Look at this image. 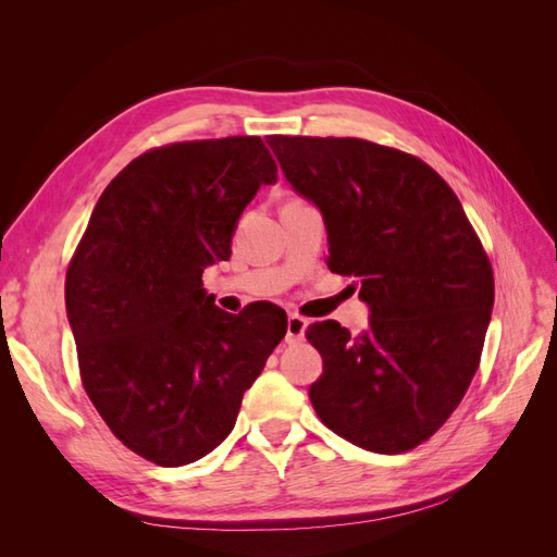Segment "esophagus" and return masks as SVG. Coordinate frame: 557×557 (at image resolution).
<instances>
[{
    "instance_id": "obj_1",
    "label": "esophagus",
    "mask_w": 557,
    "mask_h": 557,
    "mask_svg": "<svg viewBox=\"0 0 557 557\" xmlns=\"http://www.w3.org/2000/svg\"><path fill=\"white\" fill-rule=\"evenodd\" d=\"M309 327V320L299 313L288 315V342H301L305 339V332Z\"/></svg>"
}]
</instances>
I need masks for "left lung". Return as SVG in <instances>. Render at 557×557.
Instances as JSON below:
<instances>
[{"label": "left lung", "instance_id": "left-lung-1", "mask_svg": "<svg viewBox=\"0 0 557 557\" xmlns=\"http://www.w3.org/2000/svg\"><path fill=\"white\" fill-rule=\"evenodd\" d=\"M285 178L327 225L334 274L358 278L372 318L307 339L323 358L309 387L318 418L364 450L428 442L474 379L495 301L493 267L450 185L420 158L352 137H283Z\"/></svg>", "mask_w": 557, "mask_h": 557}]
</instances>
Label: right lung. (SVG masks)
Wrapping results in <instances>:
<instances>
[{"label": "right lung", "instance_id": "right-lung-1", "mask_svg": "<svg viewBox=\"0 0 557 557\" xmlns=\"http://www.w3.org/2000/svg\"><path fill=\"white\" fill-rule=\"evenodd\" d=\"M276 178L260 137L150 148L107 185L66 269L83 387L117 440L160 467L225 440L288 330L276 305L232 315L201 288L205 267L230 258L248 201Z\"/></svg>", "mask_w": 557, "mask_h": 557}]
</instances>
